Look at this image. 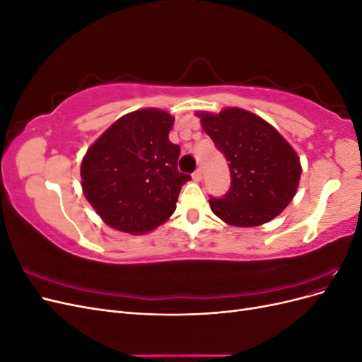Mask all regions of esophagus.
<instances>
[{
  "label": "esophagus",
  "instance_id": "esophagus-1",
  "mask_svg": "<svg viewBox=\"0 0 362 362\" xmlns=\"http://www.w3.org/2000/svg\"><path fill=\"white\" fill-rule=\"evenodd\" d=\"M193 180H194V181H201V180H202V169H196V170H194Z\"/></svg>",
  "mask_w": 362,
  "mask_h": 362
}]
</instances>
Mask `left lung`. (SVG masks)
<instances>
[{"label":"left lung","mask_w":362,"mask_h":362,"mask_svg":"<svg viewBox=\"0 0 362 362\" xmlns=\"http://www.w3.org/2000/svg\"><path fill=\"white\" fill-rule=\"evenodd\" d=\"M202 128L228 161L231 187L210 196L211 211L233 226H258L276 217L298 190L300 161L278 131L242 108L199 113Z\"/></svg>","instance_id":"obj_1"}]
</instances>
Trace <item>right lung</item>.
Instances as JSON below:
<instances>
[{"label":"right lung","instance_id":"obj_1","mask_svg":"<svg viewBox=\"0 0 362 362\" xmlns=\"http://www.w3.org/2000/svg\"><path fill=\"white\" fill-rule=\"evenodd\" d=\"M175 117L157 108L122 116L86 152L81 180L86 199L119 231L144 234L166 222L182 185L180 146L169 140Z\"/></svg>","mask_w":362,"mask_h":362}]
</instances>
